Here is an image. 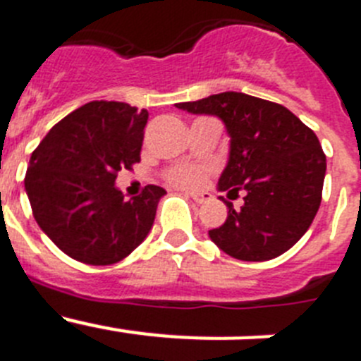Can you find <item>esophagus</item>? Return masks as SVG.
I'll list each match as a JSON object with an SVG mask.
<instances>
[{
  "instance_id": "1",
  "label": "esophagus",
  "mask_w": 361,
  "mask_h": 361,
  "mask_svg": "<svg viewBox=\"0 0 361 361\" xmlns=\"http://www.w3.org/2000/svg\"><path fill=\"white\" fill-rule=\"evenodd\" d=\"M188 197H191V199L195 200L197 204H202V202H206V200L209 199L206 193H188Z\"/></svg>"
}]
</instances>
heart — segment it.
Wrapping results in <instances>:
<instances>
[{
	"label": "heart",
	"instance_id": "1",
	"mask_svg": "<svg viewBox=\"0 0 361 361\" xmlns=\"http://www.w3.org/2000/svg\"><path fill=\"white\" fill-rule=\"evenodd\" d=\"M166 178H168V183L173 184V186L193 190V188L202 186L204 178H206V168L190 164L173 166L171 170H168Z\"/></svg>",
	"mask_w": 361,
	"mask_h": 361
}]
</instances>
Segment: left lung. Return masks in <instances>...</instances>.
<instances>
[{"instance_id":"left-lung-1","label":"left lung","mask_w":361,"mask_h":361,"mask_svg":"<svg viewBox=\"0 0 361 361\" xmlns=\"http://www.w3.org/2000/svg\"><path fill=\"white\" fill-rule=\"evenodd\" d=\"M215 116L229 135L220 191H244V206L209 231L226 255L245 262L271 260L304 237L322 202L325 153L311 128L282 104L242 92H222L175 104Z\"/></svg>"}]
</instances>
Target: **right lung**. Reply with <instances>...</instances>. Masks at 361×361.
Listing matches in <instances>:
<instances>
[{"label":"right lung","instance_id":"right-lung-1","mask_svg":"<svg viewBox=\"0 0 361 361\" xmlns=\"http://www.w3.org/2000/svg\"><path fill=\"white\" fill-rule=\"evenodd\" d=\"M148 111L119 101H92L47 133L30 157L25 190L37 226L82 264L110 266L148 237L166 190L148 186L124 199L121 170L141 161Z\"/></svg>","mask_w":361,"mask_h":361}]
</instances>
